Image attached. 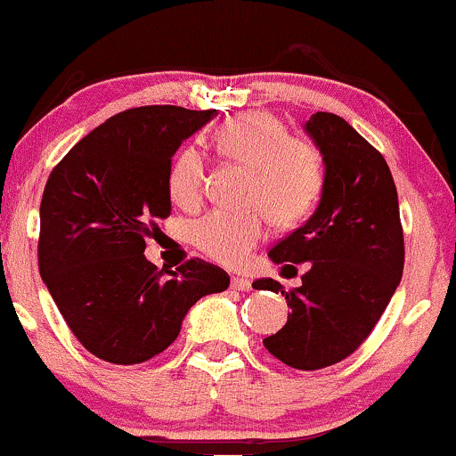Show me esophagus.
Returning <instances> with one entry per match:
<instances>
[{
  "mask_svg": "<svg viewBox=\"0 0 456 456\" xmlns=\"http://www.w3.org/2000/svg\"><path fill=\"white\" fill-rule=\"evenodd\" d=\"M230 286H232L234 290H249L252 289V280H248V278H243V275H234L232 278V282H230Z\"/></svg>",
  "mask_w": 456,
  "mask_h": 456,
  "instance_id": "34e87169",
  "label": "esophagus"
}]
</instances>
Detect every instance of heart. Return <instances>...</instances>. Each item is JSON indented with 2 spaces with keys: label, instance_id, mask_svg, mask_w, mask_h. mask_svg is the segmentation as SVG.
Returning a JSON list of instances; mask_svg holds the SVG:
<instances>
[{
  "label": "heart",
  "instance_id": "obj_1",
  "mask_svg": "<svg viewBox=\"0 0 456 456\" xmlns=\"http://www.w3.org/2000/svg\"><path fill=\"white\" fill-rule=\"evenodd\" d=\"M217 148L228 159L252 167L248 202L241 213L213 211L191 226V241L215 263L239 267L267 237L269 217L278 226H295L308 217L323 191L325 167L319 148L286 135L284 126L267 114H245L219 126ZM167 189L178 207L193 208L202 200L204 161L187 148L172 163Z\"/></svg>",
  "mask_w": 456,
  "mask_h": 456
}]
</instances>
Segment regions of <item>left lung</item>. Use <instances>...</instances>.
Here are the masks:
<instances>
[{
    "label": "left lung",
    "instance_id": "obj_1",
    "mask_svg": "<svg viewBox=\"0 0 456 456\" xmlns=\"http://www.w3.org/2000/svg\"><path fill=\"white\" fill-rule=\"evenodd\" d=\"M325 166L321 200L308 222L269 252L275 265L308 263L301 286L275 280L289 321L265 349L299 370L338 364L368 338L401 284L405 265L398 193L390 167L340 116L316 111L304 125Z\"/></svg>",
    "mask_w": 456,
    "mask_h": 456
}]
</instances>
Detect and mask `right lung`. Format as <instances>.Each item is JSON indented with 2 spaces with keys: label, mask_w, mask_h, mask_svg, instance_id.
I'll list each match as a JSON object with an SVG mask.
<instances>
[{
  "label": "right lung",
  "mask_w": 456,
  "mask_h": 456,
  "mask_svg": "<svg viewBox=\"0 0 456 456\" xmlns=\"http://www.w3.org/2000/svg\"><path fill=\"white\" fill-rule=\"evenodd\" d=\"M217 116L176 105L120 111L70 148L40 202V278L92 355L140 364L176 340L183 319L230 278L200 258L170 278L146 260V239L170 215L178 146Z\"/></svg>",
  "instance_id": "add662e5"
}]
</instances>
